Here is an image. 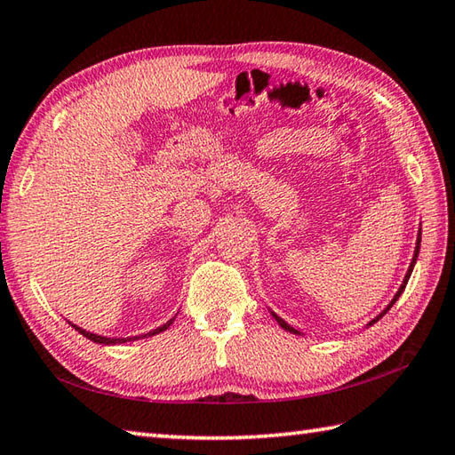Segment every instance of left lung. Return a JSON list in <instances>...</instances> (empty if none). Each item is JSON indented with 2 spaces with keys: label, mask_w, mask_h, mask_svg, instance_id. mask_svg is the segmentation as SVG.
Returning <instances> with one entry per match:
<instances>
[{
  "label": "left lung",
  "mask_w": 455,
  "mask_h": 455,
  "mask_svg": "<svg viewBox=\"0 0 455 455\" xmlns=\"http://www.w3.org/2000/svg\"><path fill=\"white\" fill-rule=\"evenodd\" d=\"M419 242H422V231H419V234H418V243H416V251H414V259H412V263H410V269H408V273H406V277H404V283H402V285H400V289H398V293H396V297H394L392 299V303L387 307V308H384V311L379 315V316H376V319L372 321V323H376V321H379V319H382V316L384 315H387L388 311H390V307L394 305V303H396L398 301V297L402 295V291H404L406 289V283H408V279H410V275H412V269H414V263H416V259H418V251H419ZM273 316H275V319H277V323L281 324V327L283 329H285V331H289V332H295V334H299V331H295L293 327H291V324H287L285 321H283V319H279V316L275 315V313H273ZM371 323V324H372Z\"/></svg>",
  "instance_id": "obj_1"
}]
</instances>
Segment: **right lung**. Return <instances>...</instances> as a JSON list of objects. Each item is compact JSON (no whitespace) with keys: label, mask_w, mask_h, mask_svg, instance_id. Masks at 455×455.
<instances>
[{"label":"right lung","mask_w":455,"mask_h":455,"mask_svg":"<svg viewBox=\"0 0 455 455\" xmlns=\"http://www.w3.org/2000/svg\"><path fill=\"white\" fill-rule=\"evenodd\" d=\"M172 321L174 319H170L166 324H162V327H158V329H154V331H150L148 334H142V337H152V334H158V332H162V331H166L170 324H172ZM75 327V331H79L83 337H87L89 340H92V342H99V345H118V342H126V340H136V339H140V337H128V339H107V337H100V334H92V332H89V331H83L81 327H76V324H73Z\"/></svg>","instance_id":"1"}]
</instances>
